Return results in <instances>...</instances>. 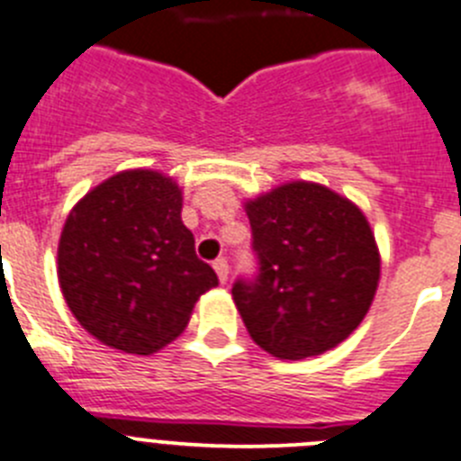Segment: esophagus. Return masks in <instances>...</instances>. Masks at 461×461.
<instances>
[{
    "instance_id": "obj_1",
    "label": "esophagus",
    "mask_w": 461,
    "mask_h": 461,
    "mask_svg": "<svg viewBox=\"0 0 461 461\" xmlns=\"http://www.w3.org/2000/svg\"><path fill=\"white\" fill-rule=\"evenodd\" d=\"M213 268H215V273H218V280L225 285L227 277H230V261H227L225 257H218V259L213 261Z\"/></svg>"
}]
</instances>
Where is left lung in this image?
I'll use <instances>...</instances> for the list:
<instances>
[{
    "label": "left lung",
    "instance_id": "obj_1",
    "mask_svg": "<svg viewBox=\"0 0 461 461\" xmlns=\"http://www.w3.org/2000/svg\"><path fill=\"white\" fill-rule=\"evenodd\" d=\"M257 273L231 285L250 338L276 358L323 354L372 305L379 250L358 206L319 184H287L248 202Z\"/></svg>",
    "mask_w": 461,
    "mask_h": 461
}]
</instances>
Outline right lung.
Here are the masks:
<instances>
[{
  "label": "right lung",
  "mask_w": 461,
  "mask_h": 461,
  "mask_svg": "<svg viewBox=\"0 0 461 461\" xmlns=\"http://www.w3.org/2000/svg\"><path fill=\"white\" fill-rule=\"evenodd\" d=\"M59 285L94 338L126 354H153L181 335L218 276L194 255L179 185L131 169L70 211L59 240Z\"/></svg>",
  "instance_id": "right-lung-1"
}]
</instances>
